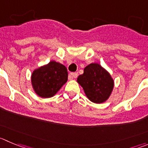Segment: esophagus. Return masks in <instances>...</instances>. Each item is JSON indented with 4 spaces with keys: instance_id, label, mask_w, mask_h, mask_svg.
<instances>
[{
    "instance_id": "34e87169",
    "label": "esophagus",
    "mask_w": 148,
    "mask_h": 148,
    "mask_svg": "<svg viewBox=\"0 0 148 148\" xmlns=\"http://www.w3.org/2000/svg\"><path fill=\"white\" fill-rule=\"evenodd\" d=\"M78 73H71L70 74V75H69V77H70V79H73V78H76L78 77Z\"/></svg>"
}]
</instances>
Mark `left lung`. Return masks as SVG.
Returning a JSON list of instances; mask_svg holds the SVG:
<instances>
[{"mask_svg":"<svg viewBox=\"0 0 148 148\" xmlns=\"http://www.w3.org/2000/svg\"><path fill=\"white\" fill-rule=\"evenodd\" d=\"M86 96L94 103H103L109 99L114 88L113 78L109 72L98 63H91L84 68L77 78Z\"/></svg>","mask_w":148,"mask_h":148,"instance_id":"1","label":"left lung"}]
</instances>
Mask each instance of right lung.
<instances>
[{
	"mask_svg": "<svg viewBox=\"0 0 148 148\" xmlns=\"http://www.w3.org/2000/svg\"><path fill=\"white\" fill-rule=\"evenodd\" d=\"M68 73L64 65L55 61L33 70L31 84L35 93L42 98L54 97L67 81Z\"/></svg>",
	"mask_w": 148,
	"mask_h": 148,
	"instance_id": "1",
	"label": "right lung"
}]
</instances>
